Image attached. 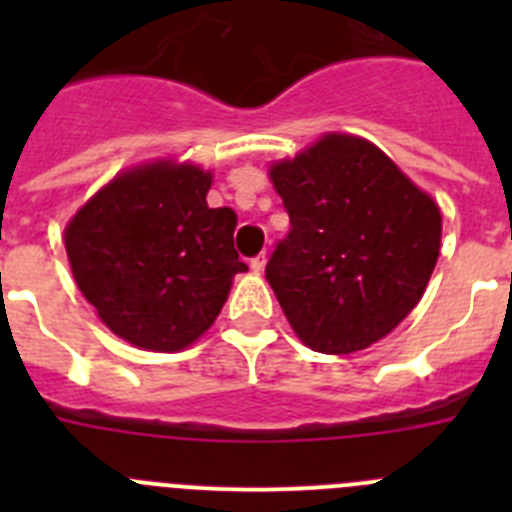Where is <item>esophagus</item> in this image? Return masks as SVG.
Returning <instances> with one entry per match:
<instances>
[{
	"mask_svg": "<svg viewBox=\"0 0 512 512\" xmlns=\"http://www.w3.org/2000/svg\"><path fill=\"white\" fill-rule=\"evenodd\" d=\"M264 266H266V253H259V256H253V259H251V269L256 271V274H259V271H264Z\"/></svg>",
	"mask_w": 512,
	"mask_h": 512,
	"instance_id": "esophagus-1",
	"label": "esophagus"
}]
</instances>
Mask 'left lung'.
<instances>
[{
	"instance_id": "8db88e82",
	"label": "left lung",
	"mask_w": 512,
	"mask_h": 512,
	"mask_svg": "<svg viewBox=\"0 0 512 512\" xmlns=\"http://www.w3.org/2000/svg\"><path fill=\"white\" fill-rule=\"evenodd\" d=\"M269 176L292 228L266 279L300 341L320 354H354L392 333L436 266V202L356 135H323Z\"/></svg>"
}]
</instances>
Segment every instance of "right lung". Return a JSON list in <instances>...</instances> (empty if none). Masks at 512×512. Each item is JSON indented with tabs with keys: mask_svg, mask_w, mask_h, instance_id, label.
I'll return each instance as SVG.
<instances>
[{
	"mask_svg": "<svg viewBox=\"0 0 512 512\" xmlns=\"http://www.w3.org/2000/svg\"><path fill=\"white\" fill-rule=\"evenodd\" d=\"M212 174L192 164L135 166L66 225L81 295L102 323L148 351H182L215 323L248 266L233 248L235 212L207 207Z\"/></svg>",
	"mask_w": 512,
	"mask_h": 512,
	"instance_id": "add662e5",
	"label": "right lung"
}]
</instances>
